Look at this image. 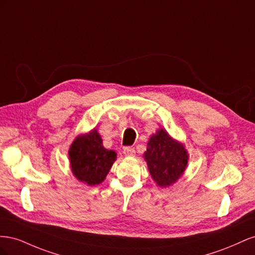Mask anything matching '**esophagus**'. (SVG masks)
Instances as JSON below:
<instances>
[{
    "instance_id": "esophagus-1",
    "label": "esophagus",
    "mask_w": 255,
    "mask_h": 255,
    "mask_svg": "<svg viewBox=\"0 0 255 255\" xmlns=\"http://www.w3.org/2000/svg\"><path fill=\"white\" fill-rule=\"evenodd\" d=\"M123 153H125L127 156H134L135 149L133 148V146H126V148L123 149Z\"/></svg>"
}]
</instances>
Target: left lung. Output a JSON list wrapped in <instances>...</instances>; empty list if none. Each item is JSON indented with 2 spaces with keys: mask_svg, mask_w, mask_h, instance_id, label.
Returning a JSON list of instances; mask_svg holds the SVG:
<instances>
[{
  "mask_svg": "<svg viewBox=\"0 0 255 255\" xmlns=\"http://www.w3.org/2000/svg\"><path fill=\"white\" fill-rule=\"evenodd\" d=\"M144 159L154 182L160 187L174 184L186 170L188 154L183 143L159 128L148 141Z\"/></svg>",
  "mask_w": 255,
  "mask_h": 255,
  "instance_id": "left-lung-1",
  "label": "left lung"
}]
</instances>
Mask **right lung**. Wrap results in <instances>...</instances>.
Here are the masks:
<instances>
[{
    "label": "right lung",
    "mask_w": 255,
    "mask_h": 255,
    "mask_svg": "<svg viewBox=\"0 0 255 255\" xmlns=\"http://www.w3.org/2000/svg\"><path fill=\"white\" fill-rule=\"evenodd\" d=\"M116 158L117 154L104 148L102 138L96 128L87 134L79 135L69 149L73 175L89 186H95L105 180Z\"/></svg>",
    "instance_id": "obj_1"
}]
</instances>
